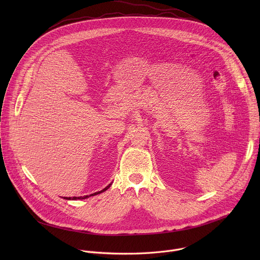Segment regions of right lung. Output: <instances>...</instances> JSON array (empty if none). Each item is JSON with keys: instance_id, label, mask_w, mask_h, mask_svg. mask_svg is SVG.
<instances>
[{"instance_id": "add662e5", "label": "right lung", "mask_w": 260, "mask_h": 260, "mask_svg": "<svg viewBox=\"0 0 260 260\" xmlns=\"http://www.w3.org/2000/svg\"><path fill=\"white\" fill-rule=\"evenodd\" d=\"M110 185H111V184H109L108 186H107L106 188H104L103 190H101V191H98V192H94V193L90 194L89 197H91V196H95V194H99V193H101V192H104L105 190H107V189L110 187ZM86 198H88V196H84V197H73L72 199H71V198H69V199L67 198V200H84V199H86Z\"/></svg>"}]
</instances>
